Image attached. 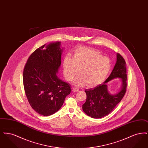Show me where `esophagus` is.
<instances>
[{
	"instance_id": "34e87169",
	"label": "esophagus",
	"mask_w": 148,
	"mask_h": 148,
	"mask_svg": "<svg viewBox=\"0 0 148 148\" xmlns=\"http://www.w3.org/2000/svg\"><path fill=\"white\" fill-rule=\"evenodd\" d=\"M73 91L74 92H77L79 91V89L77 88H73Z\"/></svg>"
}]
</instances>
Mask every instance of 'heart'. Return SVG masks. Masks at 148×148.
Instances as JSON below:
<instances>
[{"instance_id": "b5f03b06", "label": "heart", "mask_w": 148, "mask_h": 148, "mask_svg": "<svg viewBox=\"0 0 148 148\" xmlns=\"http://www.w3.org/2000/svg\"><path fill=\"white\" fill-rule=\"evenodd\" d=\"M110 59L103 56L99 52L88 48L82 47L75 50L71 59L66 57L63 63V71L65 78L71 81L77 75L80 76L73 83L77 86L87 84L93 87L103 83L111 70Z\"/></svg>"}]
</instances>
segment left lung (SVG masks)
<instances>
[{
    "instance_id": "8db88e82",
    "label": "left lung",
    "mask_w": 148,
    "mask_h": 148,
    "mask_svg": "<svg viewBox=\"0 0 148 148\" xmlns=\"http://www.w3.org/2000/svg\"><path fill=\"white\" fill-rule=\"evenodd\" d=\"M119 78L122 82L120 90L114 94L108 90L107 83ZM127 68L125 60L119 54H116V62L109 77L101 84L94 88L86 89V100L83 105V110L92 118H101L112 112L125 94L127 89Z\"/></svg>"
}]
</instances>
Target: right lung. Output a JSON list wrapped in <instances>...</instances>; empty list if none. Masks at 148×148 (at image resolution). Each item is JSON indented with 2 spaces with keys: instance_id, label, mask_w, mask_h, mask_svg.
<instances>
[{
  "instance_id": "add662e5",
  "label": "right lung",
  "mask_w": 148,
  "mask_h": 148,
  "mask_svg": "<svg viewBox=\"0 0 148 148\" xmlns=\"http://www.w3.org/2000/svg\"><path fill=\"white\" fill-rule=\"evenodd\" d=\"M63 48L60 42L35 50L23 71V84L32 108L44 116L58 112L71 92V85L58 77Z\"/></svg>"
}]
</instances>
